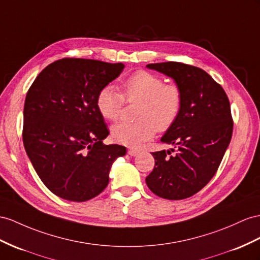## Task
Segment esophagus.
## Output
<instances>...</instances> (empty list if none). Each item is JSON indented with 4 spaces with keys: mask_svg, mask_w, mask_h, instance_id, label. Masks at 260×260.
Instances as JSON below:
<instances>
[{
    "mask_svg": "<svg viewBox=\"0 0 260 260\" xmlns=\"http://www.w3.org/2000/svg\"><path fill=\"white\" fill-rule=\"evenodd\" d=\"M127 152H128V155H131V156H133V157L138 156L139 154H141V151H139L138 149H134V148H129Z\"/></svg>",
    "mask_w": 260,
    "mask_h": 260,
    "instance_id": "34e87169",
    "label": "esophagus"
}]
</instances>
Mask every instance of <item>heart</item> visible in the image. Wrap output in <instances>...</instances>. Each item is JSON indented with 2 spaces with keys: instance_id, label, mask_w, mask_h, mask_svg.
Listing matches in <instances>:
<instances>
[{
  "instance_id": "b5f03b06",
  "label": "heart",
  "mask_w": 260,
  "mask_h": 260,
  "mask_svg": "<svg viewBox=\"0 0 260 260\" xmlns=\"http://www.w3.org/2000/svg\"><path fill=\"white\" fill-rule=\"evenodd\" d=\"M127 102H141L136 122H121L112 127V137L117 143L138 147L155 135L156 131L170 128L180 114L183 95L176 83H165V80L148 71H137L123 84V94L106 85L96 96V108L104 118L116 121Z\"/></svg>"
}]
</instances>
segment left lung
I'll list each match as a JSON object with an SVG mask.
<instances>
[{
    "label": "left lung",
    "instance_id": "obj_1",
    "mask_svg": "<svg viewBox=\"0 0 260 260\" xmlns=\"http://www.w3.org/2000/svg\"><path fill=\"white\" fill-rule=\"evenodd\" d=\"M147 68L164 73L180 86V114L161 137L175 149L151 152L155 167L146 183L156 196L167 200L190 198L215 175L228 149L233 119L225 91L209 73L190 64L168 61Z\"/></svg>",
    "mask_w": 260,
    "mask_h": 260
}]
</instances>
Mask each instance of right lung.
I'll list each match as a JSON object with an SVG mask.
<instances>
[{"instance_id": "add662e5", "label": "right lung", "mask_w": 260, "mask_h": 260, "mask_svg": "<svg viewBox=\"0 0 260 260\" xmlns=\"http://www.w3.org/2000/svg\"><path fill=\"white\" fill-rule=\"evenodd\" d=\"M123 63L63 58L39 73L26 94L23 143L38 177L52 193L73 202L99 196L112 164L126 154L108 137L96 108L100 90L116 79Z\"/></svg>"}]
</instances>
